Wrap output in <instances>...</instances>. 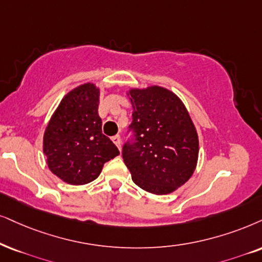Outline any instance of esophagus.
I'll return each instance as SVG.
<instances>
[{"instance_id":"34e87169","label":"esophagus","mask_w":262,"mask_h":262,"mask_svg":"<svg viewBox=\"0 0 262 262\" xmlns=\"http://www.w3.org/2000/svg\"><path fill=\"white\" fill-rule=\"evenodd\" d=\"M112 141H114V144L116 145V146L118 147V150L121 151V137L120 135H115V137H112Z\"/></svg>"}]
</instances>
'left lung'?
<instances>
[{
  "label": "left lung",
  "mask_w": 262,
  "mask_h": 262,
  "mask_svg": "<svg viewBox=\"0 0 262 262\" xmlns=\"http://www.w3.org/2000/svg\"><path fill=\"white\" fill-rule=\"evenodd\" d=\"M133 121L122 157L142 190L167 194L184 185L196 169L198 135L188 112L174 93L152 85L129 91Z\"/></svg>",
  "instance_id": "1"
}]
</instances>
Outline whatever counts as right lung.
I'll return each mask as SVG.
<instances>
[{
	"label": "right lung",
	"mask_w": 262,
	"mask_h": 262,
	"mask_svg": "<svg viewBox=\"0 0 262 262\" xmlns=\"http://www.w3.org/2000/svg\"><path fill=\"white\" fill-rule=\"evenodd\" d=\"M99 89L85 83L62 98L46 128L43 152L53 174L70 185L95 180L120 151L102 134Z\"/></svg>",
	"instance_id": "1"
}]
</instances>
